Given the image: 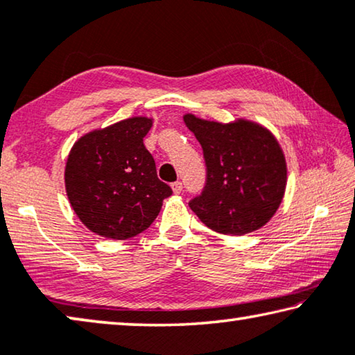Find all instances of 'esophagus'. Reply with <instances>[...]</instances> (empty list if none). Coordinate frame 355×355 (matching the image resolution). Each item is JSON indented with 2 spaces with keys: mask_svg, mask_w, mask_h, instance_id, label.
Here are the masks:
<instances>
[{
  "mask_svg": "<svg viewBox=\"0 0 355 355\" xmlns=\"http://www.w3.org/2000/svg\"><path fill=\"white\" fill-rule=\"evenodd\" d=\"M172 191L175 193V194H180L183 191V183L182 182H175V183H172Z\"/></svg>",
  "mask_w": 355,
  "mask_h": 355,
  "instance_id": "34e87169",
  "label": "esophagus"
}]
</instances>
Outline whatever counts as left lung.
<instances>
[{"label": "left lung", "instance_id": "1", "mask_svg": "<svg viewBox=\"0 0 355 355\" xmlns=\"http://www.w3.org/2000/svg\"><path fill=\"white\" fill-rule=\"evenodd\" d=\"M183 121L202 146L207 166L204 191L189 207L221 234L244 236L263 228L287 187V162L276 137L242 118L223 124L188 113Z\"/></svg>", "mask_w": 355, "mask_h": 355}]
</instances>
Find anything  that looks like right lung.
Wrapping results in <instances>:
<instances>
[{"label":"right lung","instance_id":"1","mask_svg":"<svg viewBox=\"0 0 355 355\" xmlns=\"http://www.w3.org/2000/svg\"><path fill=\"white\" fill-rule=\"evenodd\" d=\"M151 125V118L134 116L87 132L73 145L65 166L67 196L95 234L116 241L140 234L172 194L144 145Z\"/></svg>","mask_w":355,"mask_h":355}]
</instances>
